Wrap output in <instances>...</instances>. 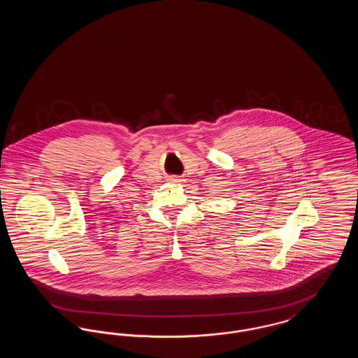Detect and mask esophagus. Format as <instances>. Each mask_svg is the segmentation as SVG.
Here are the masks:
<instances>
[{"label":"esophagus","instance_id":"34e87169","mask_svg":"<svg viewBox=\"0 0 358 358\" xmlns=\"http://www.w3.org/2000/svg\"><path fill=\"white\" fill-rule=\"evenodd\" d=\"M171 182H180V181H181V180H180V178H178V177H171Z\"/></svg>","mask_w":358,"mask_h":358}]
</instances>
